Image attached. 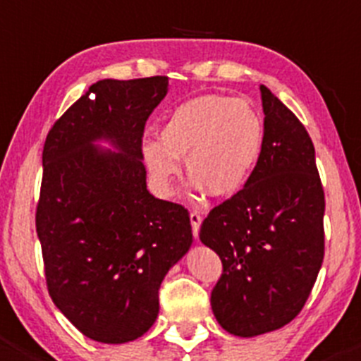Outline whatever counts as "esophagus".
<instances>
[{
	"instance_id": "obj_1",
	"label": "esophagus",
	"mask_w": 361,
	"mask_h": 361,
	"mask_svg": "<svg viewBox=\"0 0 361 361\" xmlns=\"http://www.w3.org/2000/svg\"><path fill=\"white\" fill-rule=\"evenodd\" d=\"M201 215L197 214V212H190V224H192V233H194V237L197 238V235H200V228H201Z\"/></svg>"
}]
</instances>
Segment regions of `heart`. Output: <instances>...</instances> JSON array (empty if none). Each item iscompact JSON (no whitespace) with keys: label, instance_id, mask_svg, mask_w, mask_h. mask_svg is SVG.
<instances>
[{"label":"heart","instance_id":"1","mask_svg":"<svg viewBox=\"0 0 361 361\" xmlns=\"http://www.w3.org/2000/svg\"><path fill=\"white\" fill-rule=\"evenodd\" d=\"M262 146L264 121L247 101L207 94L174 109L160 139H144L140 153L160 196L173 194L185 158L192 190L224 197L244 187Z\"/></svg>","mask_w":361,"mask_h":361}]
</instances>
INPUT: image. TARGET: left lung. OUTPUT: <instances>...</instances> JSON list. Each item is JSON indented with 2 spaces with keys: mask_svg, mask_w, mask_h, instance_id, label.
<instances>
[{
  "mask_svg": "<svg viewBox=\"0 0 361 361\" xmlns=\"http://www.w3.org/2000/svg\"><path fill=\"white\" fill-rule=\"evenodd\" d=\"M264 146L244 188L208 214L200 238L222 262L212 290L219 324L264 335L295 319L324 258V190L301 121L260 85Z\"/></svg>",
  "mask_w": 361,
  "mask_h": 361,
  "instance_id": "left-lung-1",
  "label": "left lung"
}]
</instances>
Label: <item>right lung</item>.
Listing matches in <instances>:
<instances>
[{"label":"right lung","mask_w":361,"mask_h":361,"mask_svg":"<svg viewBox=\"0 0 361 361\" xmlns=\"http://www.w3.org/2000/svg\"><path fill=\"white\" fill-rule=\"evenodd\" d=\"M167 90V76L99 80L44 144L37 235L48 290L96 342H131L154 324L158 288L192 245L188 212L147 190L140 153Z\"/></svg>","instance_id":"right-lung-1"}]
</instances>
